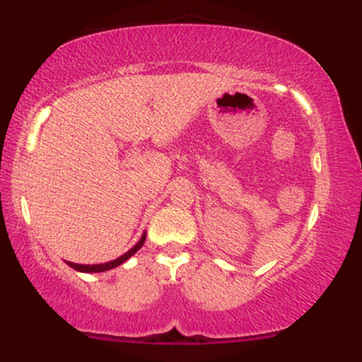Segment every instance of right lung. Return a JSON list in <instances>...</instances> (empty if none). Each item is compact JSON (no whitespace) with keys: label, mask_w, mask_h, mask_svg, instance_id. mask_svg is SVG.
Returning a JSON list of instances; mask_svg holds the SVG:
<instances>
[{"label":"right lung","mask_w":362,"mask_h":362,"mask_svg":"<svg viewBox=\"0 0 362 362\" xmlns=\"http://www.w3.org/2000/svg\"><path fill=\"white\" fill-rule=\"evenodd\" d=\"M144 240H146V233H143V236H141V240H139V242L136 243L134 247L131 248V250L124 253V255H120L119 259H115V260H110V262H107V264L81 265V264H73V262H68V265H69V267H73L74 271H80V272H105V271H110V269L117 267V265L124 264V262H126L127 259H131V257L134 255V253L138 252L141 247H143V245H144Z\"/></svg>","instance_id":"1"}]
</instances>
